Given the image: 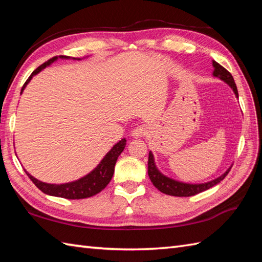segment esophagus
Returning a JSON list of instances; mask_svg holds the SVG:
<instances>
[{
	"label": "esophagus",
	"instance_id": "34e87169",
	"mask_svg": "<svg viewBox=\"0 0 262 262\" xmlns=\"http://www.w3.org/2000/svg\"><path fill=\"white\" fill-rule=\"evenodd\" d=\"M146 134V127L145 126H138L136 128H134L132 132V136L135 138H140L142 136H144Z\"/></svg>",
	"mask_w": 262,
	"mask_h": 262
}]
</instances>
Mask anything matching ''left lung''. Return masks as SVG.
<instances>
[{
	"instance_id": "obj_1",
	"label": "left lung",
	"mask_w": 262,
	"mask_h": 262,
	"mask_svg": "<svg viewBox=\"0 0 262 262\" xmlns=\"http://www.w3.org/2000/svg\"><path fill=\"white\" fill-rule=\"evenodd\" d=\"M213 76L219 77L220 80L225 82L227 85H230V88L234 92L235 97L238 98V93H237V89L235 85L234 79H233L232 74L229 71H226L223 66H221L219 63L213 60ZM148 177L151 181L153 182V185L155 188H158L161 192H163L165 194H170V196H176V197H190L193 196V194H197L199 192H203L207 189L211 188L213 186L217 185V183L221 182L222 180L229 173L231 168L227 169L223 174L220 176L216 179L208 181V182H204V183H186V182H181L172 179V178H169L164 176L162 172H161L157 164H155L154 161V155L153 153L149 151L148 153Z\"/></svg>"
}]
</instances>
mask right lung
<instances>
[{"label": "right lung", "instance_id": "1", "mask_svg": "<svg viewBox=\"0 0 262 262\" xmlns=\"http://www.w3.org/2000/svg\"><path fill=\"white\" fill-rule=\"evenodd\" d=\"M60 58V59H71L70 56H64V55H60V56H55L51 58L47 62L41 64L38 69L32 72L31 75L29 76V79L26 81L21 89V93L24 92L26 89L27 84L31 81V79L36 74H38L39 72L42 71L43 69H46L47 66L52 65L54 62ZM72 59H77L80 60L81 58H72ZM126 146V138H122L121 141H119L117 144L113 146V148L104 155V158L101 160L96 168H94L90 173H88L86 176L80 178L79 180L75 181H71V182H66V183H60V185H56V183H46L42 182L40 180L33 178L30 173H28L26 171V173L28 177L30 178L31 181L35 183L37 188L40 189V190L49 194V196H55V197H62L66 199H83V198H89L92 197L94 194L99 193L101 190L107 187L108 183L110 182L111 178L114 176V171H115V165L117 162V159H118L121 152L124 151V148Z\"/></svg>", "mask_w": 262, "mask_h": 262}]
</instances>
